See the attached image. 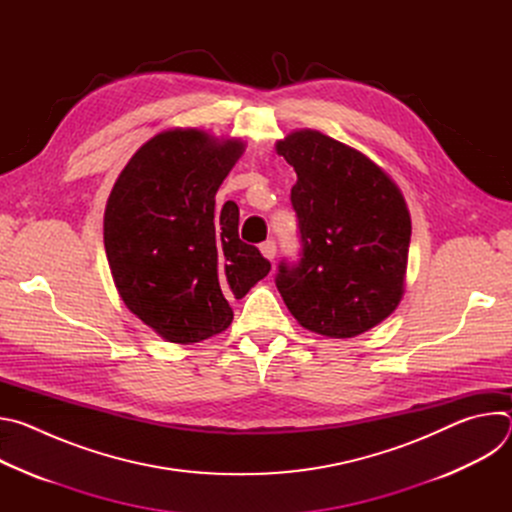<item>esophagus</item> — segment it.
Returning <instances> with one entry per match:
<instances>
[{"label":"esophagus","mask_w":512,"mask_h":512,"mask_svg":"<svg viewBox=\"0 0 512 512\" xmlns=\"http://www.w3.org/2000/svg\"><path fill=\"white\" fill-rule=\"evenodd\" d=\"M261 253H263V257L265 259H269V261H273L275 259V253H277V245H275V241H265V243H261Z\"/></svg>","instance_id":"34e87169"}]
</instances>
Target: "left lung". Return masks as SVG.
<instances>
[{
  "label": "left lung",
  "instance_id": "left-lung-1",
  "mask_svg": "<svg viewBox=\"0 0 512 512\" xmlns=\"http://www.w3.org/2000/svg\"><path fill=\"white\" fill-rule=\"evenodd\" d=\"M294 166L291 204L302 259L279 265L275 285L306 330L354 338L389 318L405 291L411 216L393 178L362 152L316 129L277 139Z\"/></svg>",
  "mask_w": 512,
  "mask_h": 512
}]
</instances>
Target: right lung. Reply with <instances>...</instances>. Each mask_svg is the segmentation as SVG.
Masks as SVG:
<instances>
[{
    "label": "right lung",
    "mask_w": 512,
    "mask_h": 512,
    "mask_svg": "<svg viewBox=\"0 0 512 512\" xmlns=\"http://www.w3.org/2000/svg\"><path fill=\"white\" fill-rule=\"evenodd\" d=\"M245 152L237 137L176 127L145 141L105 208V253L119 298L174 344L202 342L233 322L271 263L239 239V206L214 210L218 186Z\"/></svg>",
    "instance_id": "1"
}]
</instances>
